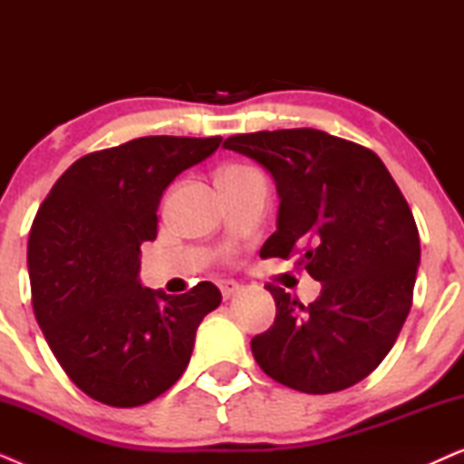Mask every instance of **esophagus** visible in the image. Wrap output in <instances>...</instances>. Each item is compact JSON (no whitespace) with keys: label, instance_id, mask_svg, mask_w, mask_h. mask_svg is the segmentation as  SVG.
<instances>
[{"label":"esophagus","instance_id":"esophagus-1","mask_svg":"<svg viewBox=\"0 0 464 464\" xmlns=\"http://www.w3.org/2000/svg\"><path fill=\"white\" fill-rule=\"evenodd\" d=\"M219 289H221V295H224V300H230L232 295L238 294L240 285L234 281H219Z\"/></svg>","mask_w":464,"mask_h":464}]
</instances>
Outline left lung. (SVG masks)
Returning <instances> with one entry per match:
<instances>
[{
	"mask_svg": "<svg viewBox=\"0 0 464 464\" xmlns=\"http://www.w3.org/2000/svg\"><path fill=\"white\" fill-rule=\"evenodd\" d=\"M226 150L268 170L281 205L259 256L300 262L321 295L308 306L276 285L257 365L289 389L327 395L361 382L395 344L411 308L420 238L408 202L372 150L314 129L234 135Z\"/></svg>",
	"mask_w": 464,
	"mask_h": 464,
	"instance_id": "8db88e82",
	"label": "left lung"
}]
</instances>
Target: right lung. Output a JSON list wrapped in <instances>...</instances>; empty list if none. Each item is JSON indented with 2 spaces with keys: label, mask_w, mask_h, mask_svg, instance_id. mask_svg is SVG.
<instances>
[{
  "label": "right lung",
  "mask_w": 464,
  "mask_h": 464,
  "mask_svg": "<svg viewBox=\"0 0 464 464\" xmlns=\"http://www.w3.org/2000/svg\"><path fill=\"white\" fill-rule=\"evenodd\" d=\"M221 137H141L75 160L31 226L27 266L35 319L50 351L88 397L137 408L173 386L196 329L221 304L213 283L183 295L143 287L141 246L156 238L173 179Z\"/></svg>",
  "instance_id": "right-lung-1"
}]
</instances>
